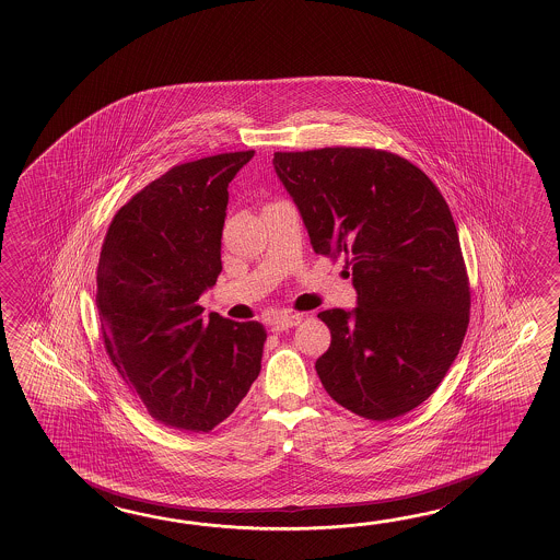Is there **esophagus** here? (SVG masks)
<instances>
[{
  "label": "esophagus",
  "mask_w": 560,
  "mask_h": 560,
  "mask_svg": "<svg viewBox=\"0 0 560 560\" xmlns=\"http://www.w3.org/2000/svg\"><path fill=\"white\" fill-rule=\"evenodd\" d=\"M302 322V314H282V316H276L275 320H272V330L275 332H282V330H288V328H294Z\"/></svg>",
  "instance_id": "34e87169"
}]
</instances>
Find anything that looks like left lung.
<instances>
[{"label":"left lung","mask_w":560,"mask_h":560,"mask_svg":"<svg viewBox=\"0 0 560 560\" xmlns=\"http://www.w3.org/2000/svg\"><path fill=\"white\" fill-rule=\"evenodd\" d=\"M276 174L316 254L345 258L357 308L324 310L322 386L369 420L436 390L465 340L470 288L448 203L405 158L372 148L276 152Z\"/></svg>","instance_id":"obj_1"}]
</instances>
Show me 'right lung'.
Here are the masks:
<instances>
[{
	"mask_svg": "<svg viewBox=\"0 0 560 560\" xmlns=\"http://www.w3.org/2000/svg\"><path fill=\"white\" fill-rule=\"evenodd\" d=\"M254 150L167 170L121 206L97 264L95 304L112 364L166 427L208 432L234 412L262 369L266 330L198 298L222 272L228 184Z\"/></svg>",
	"mask_w": 560,
	"mask_h": 560,
	"instance_id": "1",
	"label": "right lung"
}]
</instances>
